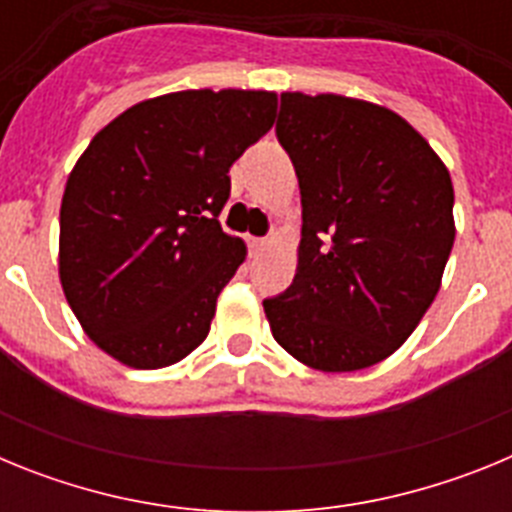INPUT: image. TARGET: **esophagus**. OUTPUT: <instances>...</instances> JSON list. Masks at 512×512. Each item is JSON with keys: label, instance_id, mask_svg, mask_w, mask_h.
<instances>
[{"label": "esophagus", "instance_id": "obj_1", "mask_svg": "<svg viewBox=\"0 0 512 512\" xmlns=\"http://www.w3.org/2000/svg\"><path fill=\"white\" fill-rule=\"evenodd\" d=\"M266 246V238H251V248H256V251H259V248H264Z\"/></svg>", "mask_w": 512, "mask_h": 512}]
</instances>
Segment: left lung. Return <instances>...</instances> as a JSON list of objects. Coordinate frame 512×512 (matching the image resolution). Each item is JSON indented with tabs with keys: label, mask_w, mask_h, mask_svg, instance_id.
<instances>
[{
	"label": "left lung",
	"mask_w": 512,
	"mask_h": 512,
	"mask_svg": "<svg viewBox=\"0 0 512 512\" xmlns=\"http://www.w3.org/2000/svg\"><path fill=\"white\" fill-rule=\"evenodd\" d=\"M277 138L302 197L297 274L264 300L287 354L356 372L395 354L431 307L454 246V187L428 140L387 107L284 92Z\"/></svg>",
	"instance_id": "1"
}]
</instances>
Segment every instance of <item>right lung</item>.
I'll return each mask as SVG.
<instances>
[{"instance_id": "right-lung-1", "label": "right lung", "mask_w": 512, "mask_h": 512, "mask_svg": "<svg viewBox=\"0 0 512 512\" xmlns=\"http://www.w3.org/2000/svg\"><path fill=\"white\" fill-rule=\"evenodd\" d=\"M274 117V92L189 89L133 104L81 153L61 202L58 274L104 354L161 369L205 341L246 259L217 220L228 171Z\"/></svg>"}]
</instances>
